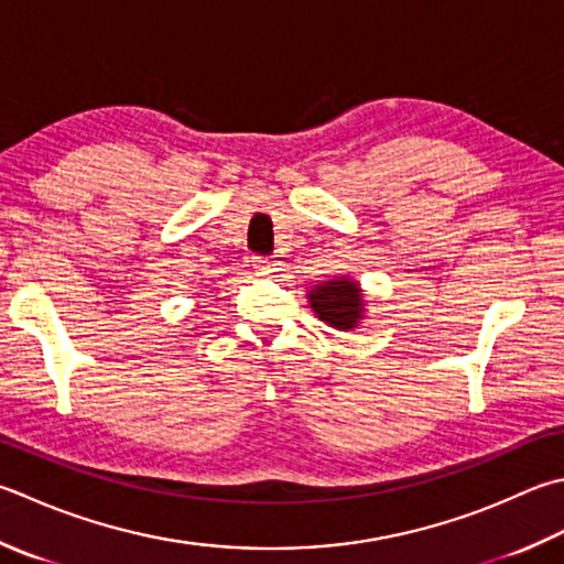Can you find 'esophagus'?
<instances>
[{"mask_svg":"<svg viewBox=\"0 0 564 564\" xmlns=\"http://www.w3.org/2000/svg\"><path fill=\"white\" fill-rule=\"evenodd\" d=\"M251 267L257 269L259 273H273V271H279L281 261L269 259V257H253V259H251Z\"/></svg>","mask_w":564,"mask_h":564,"instance_id":"34e87169","label":"esophagus"}]
</instances>
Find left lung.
Here are the masks:
<instances>
[{
  "label": "left lung",
  "mask_w": 564,
  "mask_h": 564,
  "mask_svg": "<svg viewBox=\"0 0 564 564\" xmlns=\"http://www.w3.org/2000/svg\"><path fill=\"white\" fill-rule=\"evenodd\" d=\"M311 307L319 319H325L329 327L351 329L357 327L361 317V293L355 281L337 279L319 283L315 291L307 295Z\"/></svg>",
  "instance_id": "left-lung-1"
}]
</instances>
